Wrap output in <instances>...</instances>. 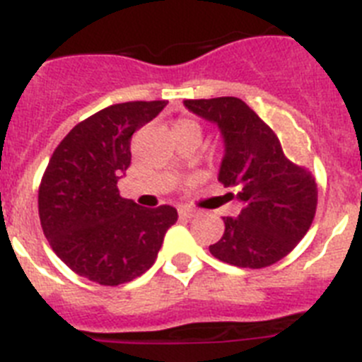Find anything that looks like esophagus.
<instances>
[{"label":"esophagus","mask_w":362,"mask_h":362,"mask_svg":"<svg viewBox=\"0 0 362 362\" xmlns=\"http://www.w3.org/2000/svg\"><path fill=\"white\" fill-rule=\"evenodd\" d=\"M178 215L184 216V218H193V216L197 215V209H193V207L189 206H182L178 207Z\"/></svg>","instance_id":"1"}]
</instances>
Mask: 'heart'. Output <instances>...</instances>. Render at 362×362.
<instances>
[{
	"label": "heart",
	"instance_id": "1",
	"mask_svg": "<svg viewBox=\"0 0 362 362\" xmlns=\"http://www.w3.org/2000/svg\"><path fill=\"white\" fill-rule=\"evenodd\" d=\"M177 133H200V125L189 118H182L177 124Z\"/></svg>",
	"mask_w": 362,
	"mask_h": 362
}]
</instances>
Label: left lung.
<instances>
[{
	"label": "left lung",
	"mask_w": 362,
	"mask_h": 362,
	"mask_svg": "<svg viewBox=\"0 0 362 362\" xmlns=\"http://www.w3.org/2000/svg\"><path fill=\"white\" fill-rule=\"evenodd\" d=\"M184 105L218 125L224 138L218 180L226 187H238L242 202L240 215L224 216V235L209 246L211 255L251 269L284 259L315 216L312 173L286 158L272 127L240 98L184 100Z\"/></svg>",
	"instance_id": "obj_1"
}]
</instances>
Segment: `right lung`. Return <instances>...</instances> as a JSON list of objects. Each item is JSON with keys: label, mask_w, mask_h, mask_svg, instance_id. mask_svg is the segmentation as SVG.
Segmentation results:
<instances>
[{"label": "right lung", "mask_w": 362, "mask_h": 362, "mask_svg": "<svg viewBox=\"0 0 362 362\" xmlns=\"http://www.w3.org/2000/svg\"><path fill=\"white\" fill-rule=\"evenodd\" d=\"M168 105H109L71 129L43 173L37 209L50 247L80 276L102 286L131 282L155 264L173 206L155 209L122 199L118 180L131 165V138Z\"/></svg>", "instance_id": "1"}]
</instances>
